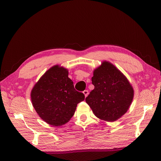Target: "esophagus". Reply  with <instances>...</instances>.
I'll return each mask as SVG.
<instances>
[{"mask_svg":"<svg viewBox=\"0 0 161 161\" xmlns=\"http://www.w3.org/2000/svg\"><path fill=\"white\" fill-rule=\"evenodd\" d=\"M83 93H84V94H85V97L88 96V95L89 94V92H88V90H85V91H83Z\"/></svg>","mask_w":161,"mask_h":161,"instance_id":"obj_1","label":"esophagus"}]
</instances>
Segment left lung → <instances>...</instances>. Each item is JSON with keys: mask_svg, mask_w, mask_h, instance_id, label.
Instances as JSON below:
<instances>
[{"mask_svg": "<svg viewBox=\"0 0 161 161\" xmlns=\"http://www.w3.org/2000/svg\"><path fill=\"white\" fill-rule=\"evenodd\" d=\"M92 83L94 89L86 97V102L97 118L113 122L127 111L132 102L134 90L113 65L103 62L94 70Z\"/></svg>", "mask_w": 161, "mask_h": 161, "instance_id": "1", "label": "left lung"}]
</instances>
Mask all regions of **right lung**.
<instances>
[{
	"label": "right lung",
	"mask_w": 161,
	"mask_h": 161,
	"mask_svg": "<svg viewBox=\"0 0 161 161\" xmlns=\"http://www.w3.org/2000/svg\"><path fill=\"white\" fill-rule=\"evenodd\" d=\"M31 101L40 117L52 126L63 125L73 116L85 94L76 91L68 71L55 65L46 72L33 87Z\"/></svg>",
	"instance_id": "obj_1"
}]
</instances>
